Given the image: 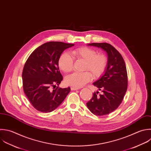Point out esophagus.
I'll return each mask as SVG.
<instances>
[{"label": "esophagus", "mask_w": 151, "mask_h": 151, "mask_svg": "<svg viewBox=\"0 0 151 151\" xmlns=\"http://www.w3.org/2000/svg\"><path fill=\"white\" fill-rule=\"evenodd\" d=\"M78 89V88H75V87H71V90H77Z\"/></svg>", "instance_id": "1"}]
</instances>
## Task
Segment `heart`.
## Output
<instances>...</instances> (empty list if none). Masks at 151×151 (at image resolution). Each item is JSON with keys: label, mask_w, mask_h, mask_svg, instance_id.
<instances>
[{"label": "heart", "mask_w": 151, "mask_h": 151, "mask_svg": "<svg viewBox=\"0 0 151 151\" xmlns=\"http://www.w3.org/2000/svg\"><path fill=\"white\" fill-rule=\"evenodd\" d=\"M71 54L77 60L85 61L83 70L87 71L76 72L66 77V83L73 87L80 88L85 85L91 79V75L94 78L100 77L107 66V57L103 54H98L93 48L87 47H80L72 50ZM73 64L74 61L72 57L66 52L63 53L58 61L60 69L64 73H69L72 71Z\"/></svg>", "instance_id": "b5f03b06"}]
</instances>
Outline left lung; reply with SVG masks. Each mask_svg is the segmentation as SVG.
I'll use <instances>...</instances> for the list:
<instances>
[{
  "instance_id": "1",
  "label": "left lung",
  "mask_w": 151,
  "mask_h": 151,
  "mask_svg": "<svg viewBox=\"0 0 151 151\" xmlns=\"http://www.w3.org/2000/svg\"><path fill=\"white\" fill-rule=\"evenodd\" d=\"M88 45L101 48L108 55V63L104 74L93 83L101 94L94 92L86 104L90 111L96 116H104L115 110L122 102L127 88V74L124 61L111 45L91 43Z\"/></svg>"
}]
</instances>
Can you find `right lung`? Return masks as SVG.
<instances>
[{
	"instance_id": "add662e5",
	"label": "right lung",
	"mask_w": 151,
	"mask_h": 151,
	"mask_svg": "<svg viewBox=\"0 0 151 151\" xmlns=\"http://www.w3.org/2000/svg\"><path fill=\"white\" fill-rule=\"evenodd\" d=\"M74 45L58 41L46 42L36 48L27 59L22 71L23 89L37 110L43 113L53 111L70 93V87H56L63 79L58 61L65 49Z\"/></svg>"
}]
</instances>
